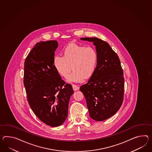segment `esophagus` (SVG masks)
I'll use <instances>...</instances> for the list:
<instances>
[{
    "instance_id": "esophagus-1",
    "label": "esophagus",
    "mask_w": 152,
    "mask_h": 152,
    "mask_svg": "<svg viewBox=\"0 0 152 152\" xmlns=\"http://www.w3.org/2000/svg\"><path fill=\"white\" fill-rule=\"evenodd\" d=\"M72 88H73V89L74 91H77L80 88L78 86L75 85H74V84L72 85Z\"/></svg>"
}]
</instances>
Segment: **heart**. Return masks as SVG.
Here are the masks:
<instances>
[{"label": "heart", "instance_id": "heart-1", "mask_svg": "<svg viewBox=\"0 0 152 152\" xmlns=\"http://www.w3.org/2000/svg\"><path fill=\"white\" fill-rule=\"evenodd\" d=\"M64 56H56L54 66L61 76L67 78L72 69L74 72L69 78L70 81L81 82L94 74L98 63L96 50L92 47L72 43L64 49Z\"/></svg>", "mask_w": 152, "mask_h": 152}]
</instances>
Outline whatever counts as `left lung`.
Here are the masks:
<instances>
[{"label":"left lung","mask_w":152,"mask_h":152,"mask_svg":"<svg viewBox=\"0 0 152 152\" xmlns=\"http://www.w3.org/2000/svg\"><path fill=\"white\" fill-rule=\"evenodd\" d=\"M96 46L98 63L94 74L80 91L85 97L90 117L98 121L118 111L124 94V72L118 56L107 42L98 38H81Z\"/></svg>","instance_id":"obj_1"}]
</instances>
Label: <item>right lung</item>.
<instances>
[{
  "instance_id": "1",
  "label": "right lung",
  "mask_w": 152,
  "mask_h": 152,
  "mask_svg": "<svg viewBox=\"0 0 152 152\" xmlns=\"http://www.w3.org/2000/svg\"><path fill=\"white\" fill-rule=\"evenodd\" d=\"M56 41L37 43L26 57L23 85L27 98L34 114L41 121L60 126L68 114V105L74 90L61 80L54 66Z\"/></svg>"
}]
</instances>
